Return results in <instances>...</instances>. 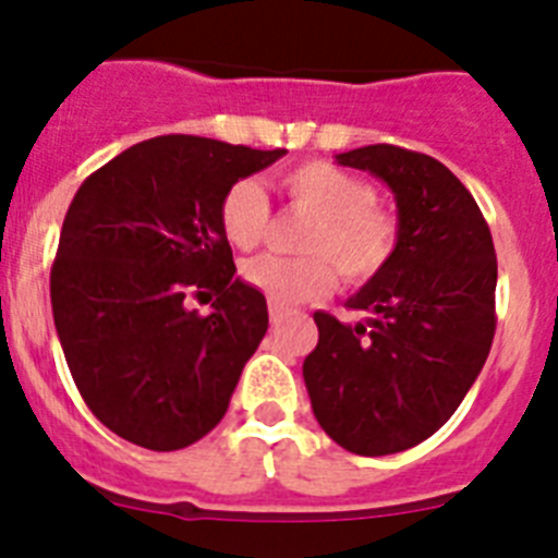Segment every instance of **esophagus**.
Listing matches in <instances>:
<instances>
[{"label": "esophagus", "instance_id": "esophagus-1", "mask_svg": "<svg viewBox=\"0 0 558 558\" xmlns=\"http://www.w3.org/2000/svg\"><path fill=\"white\" fill-rule=\"evenodd\" d=\"M284 313H288V310L282 307V304H276V302H270L268 304V315H270V324H279L284 318Z\"/></svg>", "mask_w": 558, "mask_h": 558}]
</instances>
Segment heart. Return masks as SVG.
<instances>
[{
  "label": "heart",
  "instance_id": "obj_1",
  "mask_svg": "<svg viewBox=\"0 0 558 558\" xmlns=\"http://www.w3.org/2000/svg\"><path fill=\"white\" fill-rule=\"evenodd\" d=\"M274 186L293 209L313 215L302 234L304 256L263 254L243 265V279L276 304H299L332 290L335 274L349 284H366L391 265L399 248V218L374 204L377 192L366 179L310 159L279 170ZM270 226L268 195L256 181L243 179L220 201V229L234 248L263 243ZM339 268L335 269L333 265Z\"/></svg>",
  "mask_w": 558,
  "mask_h": 558
}]
</instances>
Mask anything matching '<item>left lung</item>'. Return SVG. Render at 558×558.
Returning a JSON list of instances; mask_svg holds the SVG:
<instances>
[{
    "mask_svg": "<svg viewBox=\"0 0 558 558\" xmlns=\"http://www.w3.org/2000/svg\"><path fill=\"white\" fill-rule=\"evenodd\" d=\"M338 165L393 190L399 248L349 299L366 324L315 313L318 347L304 383L318 425L354 456H391L430 438L456 413L495 340L497 256L470 190L427 153L368 145Z\"/></svg>",
    "mask_w": 558,
    "mask_h": 558,
    "instance_id": "1",
    "label": "left lung"
}]
</instances>
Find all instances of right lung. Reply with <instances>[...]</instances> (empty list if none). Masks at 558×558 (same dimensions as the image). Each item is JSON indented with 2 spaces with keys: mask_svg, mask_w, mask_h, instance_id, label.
<instances>
[{
  "mask_svg": "<svg viewBox=\"0 0 558 558\" xmlns=\"http://www.w3.org/2000/svg\"><path fill=\"white\" fill-rule=\"evenodd\" d=\"M284 153L167 133L92 172L69 204L52 318L83 402L131 445L184 450L226 416L268 304L234 276L220 201ZM211 292L209 316L189 307Z\"/></svg>",
  "mask_w": 558,
  "mask_h": 558,
  "instance_id": "1",
  "label": "right lung"
}]
</instances>
